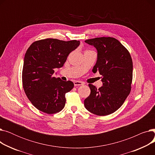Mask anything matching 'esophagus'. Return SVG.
Returning <instances> with one entry per match:
<instances>
[{
    "label": "esophagus",
    "mask_w": 155,
    "mask_h": 155,
    "mask_svg": "<svg viewBox=\"0 0 155 155\" xmlns=\"http://www.w3.org/2000/svg\"><path fill=\"white\" fill-rule=\"evenodd\" d=\"M74 85L75 86H79V85H84V83L82 82H80V81H74Z\"/></svg>",
    "instance_id": "34e87169"
}]
</instances>
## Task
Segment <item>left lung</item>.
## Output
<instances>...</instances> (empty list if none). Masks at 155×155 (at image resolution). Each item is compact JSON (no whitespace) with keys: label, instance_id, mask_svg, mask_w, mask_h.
Listing matches in <instances>:
<instances>
[{"label":"left lung","instance_id":"obj_1","mask_svg":"<svg viewBox=\"0 0 155 155\" xmlns=\"http://www.w3.org/2000/svg\"><path fill=\"white\" fill-rule=\"evenodd\" d=\"M85 42L96 48L97 59L92 71H99L103 83L99 89L88 85L91 92L84 101L85 107L95 115L107 116L119 109L131 92L133 61L127 49L114 38H96Z\"/></svg>","mask_w":155,"mask_h":155}]
</instances>
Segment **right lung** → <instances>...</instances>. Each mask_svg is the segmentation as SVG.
<instances>
[{
    "label": "right lung",
    "mask_w": 155,
    "mask_h": 155,
    "mask_svg": "<svg viewBox=\"0 0 155 155\" xmlns=\"http://www.w3.org/2000/svg\"><path fill=\"white\" fill-rule=\"evenodd\" d=\"M79 45L80 41L48 38L34 42L28 49L24 60L22 85L29 100L40 111L51 114L64 108L65 94L74 84L70 80L56 78L53 74Z\"/></svg>",
    "instance_id": "add662e5"
}]
</instances>
